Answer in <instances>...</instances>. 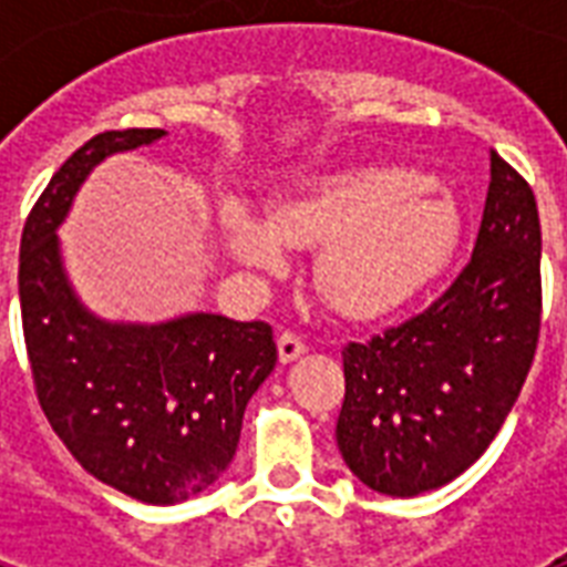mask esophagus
<instances>
[{"label":"esophagus","mask_w":567,"mask_h":567,"mask_svg":"<svg viewBox=\"0 0 567 567\" xmlns=\"http://www.w3.org/2000/svg\"><path fill=\"white\" fill-rule=\"evenodd\" d=\"M276 347H279V362L282 364L293 362V359H300V355L306 353V341H302L297 332H282L279 341H276Z\"/></svg>","instance_id":"34e87169"}]
</instances>
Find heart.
I'll list each match as a JSON object with an SVG mask.
<instances>
[{
	"instance_id": "b5f03b06",
	"label": "heart",
	"mask_w": 567,
	"mask_h": 567,
	"mask_svg": "<svg viewBox=\"0 0 567 567\" xmlns=\"http://www.w3.org/2000/svg\"><path fill=\"white\" fill-rule=\"evenodd\" d=\"M229 249L244 265L282 270L288 247H318L315 285L347 318H382L430 288L462 235L456 203L414 167L371 164L323 176L282 199L270 223L226 214Z\"/></svg>"
}]
</instances>
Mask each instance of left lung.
I'll return each mask as SVG.
<instances>
[{
	"label": "left lung",
	"instance_id": "8db88e82",
	"mask_svg": "<svg viewBox=\"0 0 567 567\" xmlns=\"http://www.w3.org/2000/svg\"><path fill=\"white\" fill-rule=\"evenodd\" d=\"M542 329V223L533 188L492 153L474 256L400 327L344 347L336 439L368 488L414 497L456 480L501 432Z\"/></svg>",
	"mask_w": 567,
	"mask_h": 567
}]
</instances>
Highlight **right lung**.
I'll use <instances>...</instances> for the list:
<instances>
[{
	"label": "right lung",
	"instance_id": "1",
	"mask_svg": "<svg viewBox=\"0 0 567 567\" xmlns=\"http://www.w3.org/2000/svg\"><path fill=\"white\" fill-rule=\"evenodd\" d=\"M164 137L117 128L66 158L20 240V311L40 409L75 462L135 501L171 506L229 467L249 396L276 368L274 329L223 315L109 323L66 282L58 247L75 190L109 155Z\"/></svg>",
	"mask_w": 567,
	"mask_h": 567
}]
</instances>
